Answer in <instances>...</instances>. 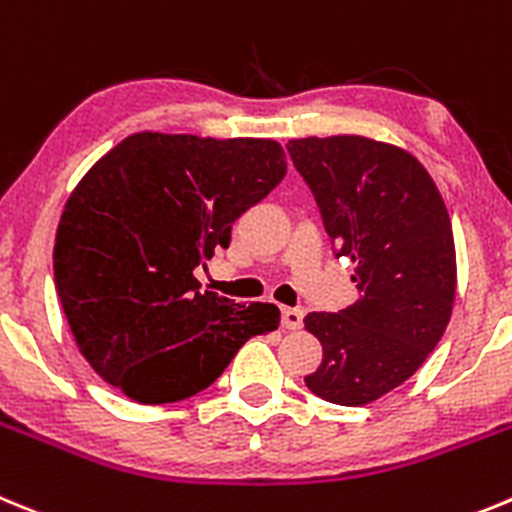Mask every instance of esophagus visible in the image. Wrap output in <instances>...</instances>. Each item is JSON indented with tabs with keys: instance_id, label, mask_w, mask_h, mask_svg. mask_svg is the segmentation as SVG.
<instances>
[{
	"instance_id": "obj_1",
	"label": "esophagus",
	"mask_w": 512,
	"mask_h": 512,
	"mask_svg": "<svg viewBox=\"0 0 512 512\" xmlns=\"http://www.w3.org/2000/svg\"><path fill=\"white\" fill-rule=\"evenodd\" d=\"M303 324V308L285 306L283 308V326L285 329H298Z\"/></svg>"
}]
</instances>
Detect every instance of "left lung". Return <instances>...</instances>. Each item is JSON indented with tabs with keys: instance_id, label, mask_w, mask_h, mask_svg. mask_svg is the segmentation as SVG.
Masks as SVG:
<instances>
[{
	"instance_id": "1",
	"label": "left lung",
	"mask_w": 512,
	"mask_h": 512,
	"mask_svg": "<svg viewBox=\"0 0 512 512\" xmlns=\"http://www.w3.org/2000/svg\"><path fill=\"white\" fill-rule=\"evenodd\" d=\"M288 153L359 290L344 311L303 319L324 347L306 385L329 403L367 405L403 385L444 336L457 293L449 211L403 147L334 135L290 140Z\"/></svg>"
}]
</instances>
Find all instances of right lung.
Listing matches in <instances>:
<instances>
[{
	"label": "right lung",
	"instance_id": "obj_1",
	"mask_svg": "<svg viewBox=\"0 0 512 512\" xmlns=\"http://www.w3.org/2000/svg\"><path fill=\"white\" fill-rule=\"evenodd\" d=\"M275 140L137 132L68 196L53 250L55 290L78 352L127 398L176 403L227 370L275 303L199 290L193 270L229 247L232 224L283 181Z\"/></svg>",
	"mask_w": 512,
	"mask_h": 512
}]
</instances>
